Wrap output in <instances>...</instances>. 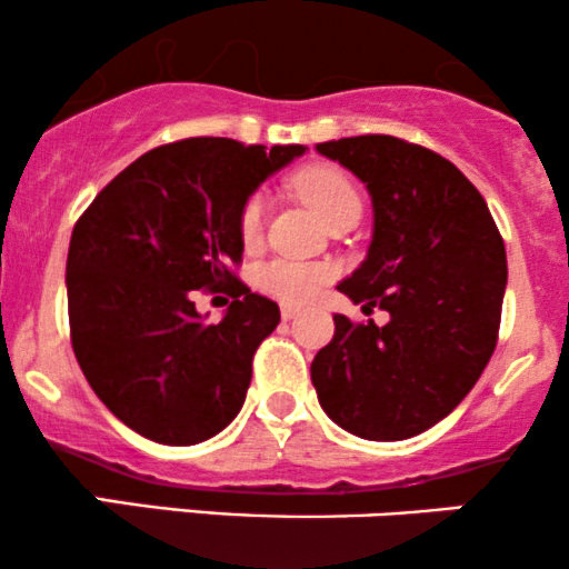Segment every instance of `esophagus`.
I'll return each instance as SVG.
<instances>
[{"mask_svg": "<svg viewBox=\"0 0 569 569\" xmlns=\"http://www.w3.org/2000/svg\"><path fill=\"white\" fill-rule=\"evenodd\" d=\"M299 312H302V307L299 305H293V302L280 305V316H283V321H291V318H297Z\"/></svg>", "mask_w": 569, "mask_h": 569, "instance_id": "1", "label": "esophagus"}]
</instances>
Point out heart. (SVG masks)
Listing matches in <instances>:
<instances>
[{"instance_id":"1","label":"heart","mask_w":569,"mask_h":569,"mask_svg":"<svg viewBox=\"0 0 569 569\" xmlns=\"http://www.w3.org/2000/svg\"><path fill=\"white\" fill-rule=\"evenodd\" d=\"M293 187H297L302 200L323 221H331L339 217V213L352 211V208L361 211V194H358L356 184H352L348 173L339 171L335 166L307 168V171H302L293 179ZM264 211V194H253V198L246 202L243 213H240V234H243L246 243H253V240L259 238V232H262ZM329 276V267L323 264L293 262V259H272V262H267L262 270H259V286H262L264 291L286 299V302H305V299H310L312 293L318 291V286H321Z\"/></svg>"}]
</instances>
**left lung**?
<instances>
[{
    "label": "left lung",
    "mask_w": 569,
    "mask_h": 569,
    "mask_svg": "<svg viewBox=\"0 0 569 569\" xmlns=\"http://www.w3.org/2000/svg\"><path fill=\"white\" fill-rule=\"evenodd\" d=\"M371 198L367 259L337 291L385 326L335 316L310 367L326 415L369 441H403L462 401L492 358L508 283L506 246L457 166L393 136L316 143Z\"/></svg>",
    "instance_id": "left-lung-1"
}]
</instances>
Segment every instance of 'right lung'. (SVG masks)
Instances as JSON below:
<instances>
[{
	"label": "right lung",
	"mask_w": 569,
	"mask_h": 569,
	"mask_svg": "<svg viewBox=\"0 0 569 569\" xmlns=\"http://www.w3.org/2000/svg\"><path fill=\"white\" fill-rule=\"evenodd\" d=\"M307 147L184 139L141 154L74 224L67 259L77 363L117 420L149 441L192 447L243 409L276 302L230 272L240 213L262 181ZM198 288L236 297L219 325L193 310Z\"/></svg>",
	"instance_id": "right-lung-1"
}]
</instances>
